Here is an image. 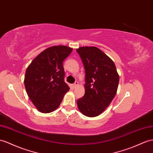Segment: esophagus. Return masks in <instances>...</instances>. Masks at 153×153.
Instances as JSON below:
<instances>
[{"instance_id": "1", "label": "esophagus", "mask_w": 153, "mask_h": 153, "mask_svg": "<svg viewBox=\"0 0 153 153\" xmlns=\"http://www.w3.org/2000/svg\"><path fill=\"white\" fill-rule=\"evenodd\" d=\"M78 84H79V83H78L77 81H76L75 83H74L73 85H72V88H76L77 86H78Z\"/></svg>"}]
</instances>
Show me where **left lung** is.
<instances>
[{"label":"left lung","instance_id":"obj_1","mask_svg":"<svg viewBox=\"0 0 153 153\" xmlns=\"http://www.w3.org/2000/svg\"><path fill=\"white\" fill-rule=\"evenodd\" d=\"M85 71V93L77 101L79 110L85 116L101 114L116 94L120 77L114 62L94 46L76 50Z\"/></svg>","mask_w":153,"mask_h":153}]
</instances>
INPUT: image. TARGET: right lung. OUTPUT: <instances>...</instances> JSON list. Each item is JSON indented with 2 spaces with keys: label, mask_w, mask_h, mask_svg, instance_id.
Wrapping results in <instances>:
<instances>
[{
  "label": "right lung",
  "mask_w": 153,
  "mask_h": 153,
  "mask_svg": "<svg viewBox=\"0 0 153 153\" xmlns=\"http://www.w3.org/2000/svg\"><path fill=\"white\" fill-rule=\"evenodd\" d=\"M66 46L50 47L34 59L27 68L25 85L38 110L49 113L59 106L70 87L65 82L63 61L72 52Z\"/></svg>",
  "instance_id": "right-lung-1"
}]
</instances>
